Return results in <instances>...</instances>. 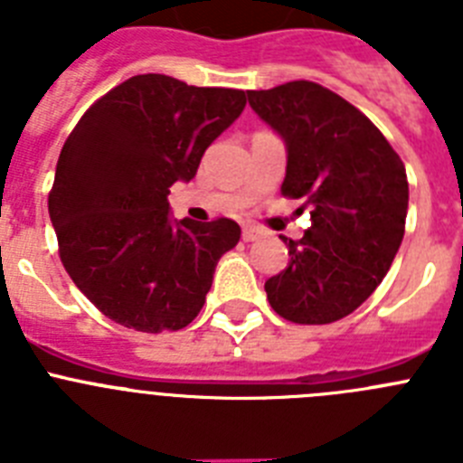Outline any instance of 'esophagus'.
Returning a JSON list of instances; mask_svg holds the SVG:
<instances>
[{
	"label": "esophagus",
	"instance_id": "1",
	"mask_svg": "<svg viewBox=\"0 0 463 463\" xmlns=\"http://www.w3.org/2000/svg\"><path fill=\"white\" fill-rule=\"evenodd\" d=\"M261 234H264V232H261L260 227H255V224L248 222V224H243V234H241V236H243L245 243H250V241H257V239H260Z\"/></svg>",
	"mask_w": 463,
	"mask_h": 463
}]
</instances>
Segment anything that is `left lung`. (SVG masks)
<instances>
[{"mask_svg": "<svg viewBox=\"0 0 463 463\" xmlns=\"http://www.w3.org/2000/svg\"><path fill=\"white\" fill-rule=\"evenodd\" d=\"M252 110L288 148L282 196L304 199V239H282L285 271L269 304L297 325L336 322L375 292L406 232V166L378 127L336 92L292 80L248 92Z\"/></svg>", "mask_w": 463, "mask_h": 463, "instance_id": "8db88e82", "label": "left lung"}]
</instances>
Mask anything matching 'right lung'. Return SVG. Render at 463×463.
<instances>
[{"instance_id": "1", "label": "right lung", "mask_w": 463, "mask_h": 463, "mask_svg": "<svg viewBox=\"0 0 463 463\" xmlns=\"http://www.w3.org/2000/svg\"><path fill=\"white\" fill-rule=\"evenodd\" d=\"M245 109V92L141 73L94 101L57 159L48 213L76 288L127 329L194 320L218 260L241 239L229 218L174 220L169 187Z\"/></svg>"}]
</instances>
